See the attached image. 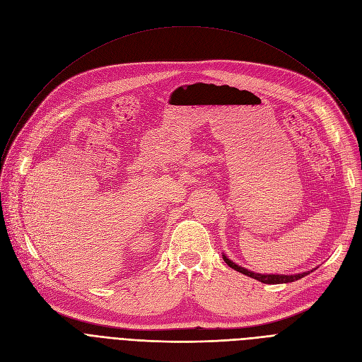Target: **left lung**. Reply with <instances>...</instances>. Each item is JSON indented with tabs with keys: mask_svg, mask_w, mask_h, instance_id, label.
Wrapping results in <instances>:
<instances>
[{
	"mask_svg": "<svg viewBox=\"0 0 362 362\" xmlns=\"http://www.w3.org/2000/svg\"><path fill=\"white\" fill-rule=\"evenodd\" d=\"M223 259L224 262L229 265V267H232L233 270L248 276V277H252L261 283H267V284H279V283H291V281H295L298 279H302L305 277L307 274H310V272H303V273H299V274H261V273H254L251 270H246L243 267H240V265H238L236 262H233L232 259L227 258L224 254H223Z\"/></svg>",
	"mask_w": 362,
	"mask_h": 362,
	"instance_id": "left-lung-1",
	"label": "left lung"
}]
</instances>
